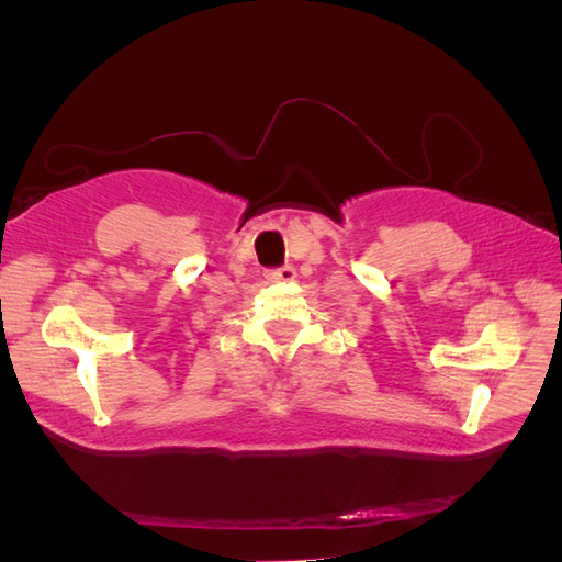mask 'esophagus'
<instances>
[{
	"instance_id": "1",
	"label": "esophagus",
	"mask_w": 562,
	"mask_h": 562,
	"mask_svg": "<svg viewBox=\"0 0 562 562\" xmlns=\"http://www.w3.org/2000/svg\"><path fill=\"white\" fill-rule=\"evenodd\" d=\"M265 277L269 281H293L297 274H295V267L283 265V267H277V269H267Z\"/></svg>"
}]
</instances>
